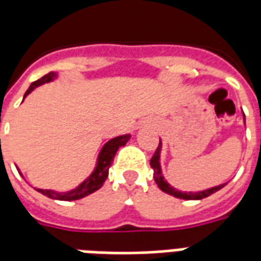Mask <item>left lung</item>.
<instances>
[{
  "instance_id": "8db88e82",
  "label": "left lung",
  "mask_w": 261,
  "mask_h": 261,
  "mask_svg": "<svg viewBox=\"0 0 261 261\" xmlns=\"http://www.w3.org/2000/svg\"><path fill=\"white\" fill-rule=\"evenodd\" d=\"M245 117V115H243ZM160 150H161V143H159V147L157 150L154 151L153 157L150 160V165H151V168L154 171V180H155V184L159 185V188L165 193H170V195L175 196V197H178V199H185V200H200V199H204V197H208L213 193H216L217 191H220L222 189L224 186L227 185V184H222V185H218L216 188H211V189H207V191L203 192H179L174 189L172 186H170L163 178V175H161V168H160Z\"/></svg>"
}]
</instances>
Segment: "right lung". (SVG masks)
Segmentation results:
<instances>
[{
	"label": "right lung",
	"mask_w": 261,
	"mask_h": 261,
	"mask_svg": "<svg viewBox=\"0 0 261 261\" xmlns=\"http://www.w3.org/2000/svg\"><path fill=\"white\" fill-rule=\"evenodd\" d=\"M55 77V75L53 72L50 73H47L43 77H40L39 81L33 82L30 87L26 91V94L24 97L29 94L30 91L33 90L34 87L40 86V85H43L45 82H50L53 81ZM129 135H123V136H118V138L111 139L110 142L104 144V147H102L101 153L98 155V163H97V167L94 172L87 178L82 185H79L76 189L70 192H66V193H57V192L53 191H47V189H37L40 193H43L47 197H50V199H55V200H65V201H70V200H77V199H82V197H85V196L90 195L93 192H96L97 189H100L102 186V184L106 182L108 176V170H110V167H111L112 161H114V157H115V154H117L118 149L119 147H122L126 144V142L129 140Z\"/></svg>",
	"instance_id": "1"
}]
</instances>
